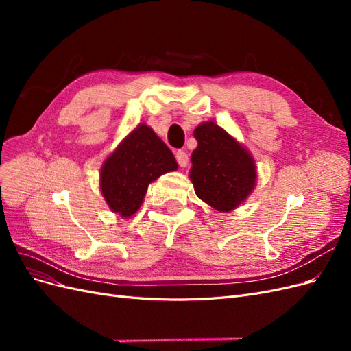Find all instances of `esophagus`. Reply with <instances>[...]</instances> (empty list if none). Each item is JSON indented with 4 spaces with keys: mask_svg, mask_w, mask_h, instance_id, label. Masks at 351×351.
<instances>
[{
    "mask_svg": "<svg viewBox=\"0 0 351 351\" xmlns=\"http://www.w3.org/2000/svg\"><path fill=\"white\" fill-rule=\"evenodd\" d=\"M176 159H177V162H178L180 167H187L189 156H187V154L184 151H177L176 152Z\"/></svg>",
    "mask_w": 351,
    "mask_h": 351,
    "instance_id": "34e87169",
    "label": "esophagus"
}]
</instances>
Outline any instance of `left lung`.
Masks as SVG:
<instances>
[{
	"label": "left lung",
	"mask_w": 351,
	"mask_h": 351,
	"mask_svg": "<svg viewBox=\"0 0 351 351\" xmlns=\"http://www.w3.org/2000/svg\"><path fill=\"white\" fill-rule=\"evenodd\" d=\"M193 136L197 147L189 176L197 197L218 212L236 209L256 184L253 156L214 121L199 124Z\"/></svg>",
	"instance_id": "8db88e82"
}]
</instances>
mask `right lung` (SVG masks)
Instances as JSON below:
<instances>
[{
    "label": "right lung",
    "mask_w": 351,
    "mask_h": 351,
    "mask_svg": "<svg viewBox=\"0 0 351 351\" xmlns=\"http://www.w3.org/2000/svg\"><path fill=\"white\" fill-rule=\"evenodd\" d=\"M178 168L169 147L149 125L139 124L104 161L99 187L110 209L130 218L141 208L147 186Z\"/></svg>",
    "instance_id": "add662e5"
}]
</instances>
